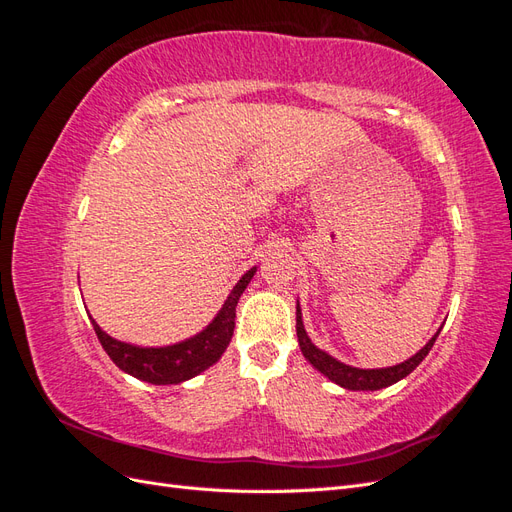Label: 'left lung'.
I'll list each match as a JSON object with an SVG mask.
<instances>
[{"label":"left lung","instance_id":"left-lung-1","mask_svg":"<svg viewBox=\"0 0 512 512\" xmlns=\"http://www.w3.org/2000/svg\"><path fill=\"white\" fill-rule=\"evenodd\" d=\"M438 335H440V331L404 363L393 365V367H380V369H359V367H352V365H346L342 361L333 359L331 354H327L312 344V339H309V335L303 327L301 307L297 301V337H299V348H301L303 356L320 371V374L327 376L331 382L344 386V389H348V391H378V389H386V386L399 382L401 378H406L418 365H421V361L429 354L433 344H436Z\"/></svg>","mask_w":512,"mask_h":512}]
</instances>
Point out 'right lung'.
I'll return each instance as SVG.
<instances>
[{"label": "right lung", "instance_id": "add662e5", "mask_svg": "<svg viewBox=\"0 0 512 512\" xmlns=\"http://www.w3.org/2000/svg\"><path fill=\"white\" fill-rule=\"evenodd\" d=\"M254 275L256 267L243 273L235 288L230 290L220 312L215 314V318L203 331L170 346L143 348L136 344L119 342V339L102 331L94 318H89L91 324H94V331L100 339L102 348L121 371H126V374L149 384H181L220 361V356L230 344L232 331H235V312L239 297L247 288V284L252 282Z\"/></svg>", "mask_w": 512, "mask_h": 512}]
</instances>
